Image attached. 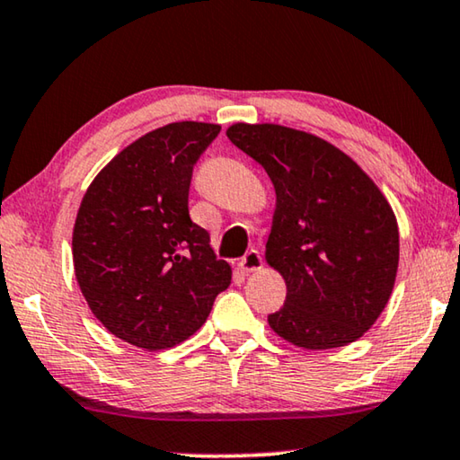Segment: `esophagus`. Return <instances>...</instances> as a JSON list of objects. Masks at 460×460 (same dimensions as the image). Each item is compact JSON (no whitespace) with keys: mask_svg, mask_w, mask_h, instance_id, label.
<instances>
[{"mask_svg":"<svg viewBox=\"0 0 460 460\" xmlns=\"http://www.w3.org/2000/svg\"><path fill=\"white\" fill-rule=\"evenodd\" d=\"M260 268H261V256H260L258 250H250L242 258V261H239V270H242V272H245V274L256 272V270H260Z\"/></svg>","mask_w":460,"mask_h":460,"instance_id":"34e87169","label":"esophagus"}]
</instances>
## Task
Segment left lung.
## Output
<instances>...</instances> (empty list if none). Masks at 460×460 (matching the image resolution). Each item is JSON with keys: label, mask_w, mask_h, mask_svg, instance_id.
<instances>
[{"label": "left lung", "mask_w": 460, "mask_h": 460, "mask_svg": "<svg viewBox=\"0 0 460 460\" xmlns=\"http://www.w3.org/2000/svg\"><path fill=\"white\" fill-rule=\"evenodd\" d=\"M272 180L276 210L266 261L287 282L272 330L305 349L346 346L387 305L399 266L391 204L360 165L315 135L280 125L227 128Z\"/></svg>", "instance_id": "1"}]
</instances>
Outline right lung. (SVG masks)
Here are the masks:
<instances>
[{"label":"right lung","mask_w":460,"mask_h":460,"mask_svg":"<svg viewBox=\"0 0 460 460\" xmlns=\"http://www.w3.org/2000/svg\"><path fill=\"white\" fill-rule=\"evenodd\" d=\"M221 127L172 122L122 149L87 188L73 268L100 323L137 348L164 349L207 322L231 266L188 213L192 170Z\"/></svg>","instance_id":"obj_1"}]
</instances>
